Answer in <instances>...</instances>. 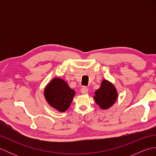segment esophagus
I'll return each instance as SVG.
<instances>
[{
    "label": "esophagus",
    "instance_id": "34e87169",
    "mask_svg": "<svg viewBox=\"0 0 156 156\" xmlns=\"http://www.w3.org/2000/svg\"><path fill=\"white\" fill-rule=\"evenodd\" d=\"M80 91H81V92H82V94H87V93H88V88L87 87H82V88H81Z\"/></svg>",
    "mask_w": 156,
    "mask_h": 156
}]
</instances>
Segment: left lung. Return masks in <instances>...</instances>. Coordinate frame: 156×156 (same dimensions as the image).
Segmentation results:
<instances>
[{"label": "left lung", "mask_w": 156, "mask_h": 156, "mask_svg": "<svg viewBox=\"0 0 156 156\" xmlns=\"http://www.w3.org/2000/svg\"><path fill=\"white\" fill-rule=\"evenodd\" d=\"M94 101L102 109H107L113 105L117 98V92L112 83L102 80L101 88L94 92Z\"/></svg>", "instance_id": "8db88e82"}]
</instances>
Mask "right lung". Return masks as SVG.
Here are the masks:
<instances>
[{"label": "right lung", "mask_w": 156, "mask_h": 156, "mask_svg": "<svg viewBox=\"0 0 156 156\" xmlns=\"http://www.w3.org/2000/svg\"><path fill=\"white\" fill-rule=\"evenodd\" d=\"M75 91L66 82L55 78L49 82L44 90V96L49 105L60 112H64L70 106Z\"/></svg>", "instance_id": "right-lung-1"}]
</instances>
